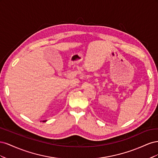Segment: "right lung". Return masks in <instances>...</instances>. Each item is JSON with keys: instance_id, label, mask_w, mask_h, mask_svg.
I'll list each match as a JSON object with an SVG mask.
<instances>
[{"instance_id": "right-lung-1", "label": "right lung", "mask_w": 158, "mask_h": 158, "mask_svg": "<svg viewBox=\"0 0 158 158\" xmlns=\"http://www.w3.org/2000/svg\"><path fill=\"white\" fill-rule=\"evenodd\" d=\"M47 120H45V121H42V122H46Z\"/></svg>"}]
</instances>
